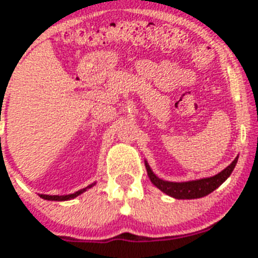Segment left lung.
<instances>
[{
  "label": "left lung",
  "mask_w": 258,
  "mask_h": 258,
  "mask_svg": "<svg viewBox=\"0 0 258 258\" xmlns=\"http://www.w3.org/2000/svg\"><path fill=\"white\" fill-rule=\"evenodd\" d=\"M238 157H235V160L232 161L229 166H226L222 172L217 173L213 177H207V178L194 179V181L187 182H170L164 181V179L159 178L152 169L150 168L147 160H145L146 169H147V174L150 177V181L156 186L160 191L164 194L169 195V197L174 198V199H199V198L207 197L211 192H213L216 188H218L223 182L226 181L232 173L234 168H235L236 163H238Z\"/></svg>",
  "instance_id": "obj_1"
}]
</instances>
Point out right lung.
Returning <instances> with one entry per match:
<instances>
[{
	"label": "right lung",
	"mask_w": 258,
	"mask_h": 258,
	"mask_svg": "<svg viewBox=\"0 0 258 258\" xmlns=\"http://www.w3.org/2000/svg\"><path fill=\"white\" fill-rule=\"evenodd\" d=\"M94 184H95V182L92 184H89L88 187L81 188V190L76 191V192H74V194H68V195H45V194H38V195H40V198H42V199H45V200H51V202H64V200L75 199L76 197H79V195H81L83 192H85L88 188L93 187Z\"/></svg>",
	"instance_id": "right-lung-1"
}]
</instances>
